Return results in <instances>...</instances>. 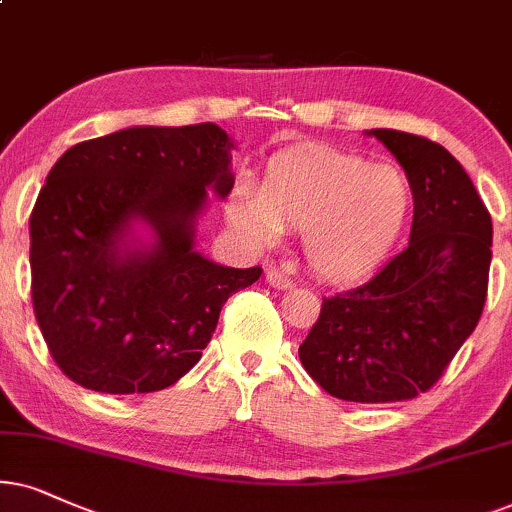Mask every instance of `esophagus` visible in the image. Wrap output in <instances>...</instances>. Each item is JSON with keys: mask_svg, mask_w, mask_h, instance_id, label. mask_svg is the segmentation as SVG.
<instances>
[{"mask_svg": "<svg viewBox=\"0 0 512 512\" xmlns=\"http://www.w3.org/2000/svg\"><path fill=\"white\" fill-rule=\"evenodd\" d=\"M267 283L269 286H274V288H278V290H286V288H293V281H290V278L283 274V271H278V269H269L267 274Z\"/></svg>", "mask_w": 512, "mask_h": 512, "instance_id": "esophagus-1", "label": "esophagus"}]
</instances>
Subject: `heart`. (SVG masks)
<instances>
[{
  "mask_svg": "<svg viewBox=\"0 0 512 512\" xmlns=\"http://www.w3.org/2000/svg\"><path fill=\"white\" fill-rule=\"evenodd\" d=\"M409 208L399 167L321 146L278 155L262 186L241 181L229 219L257 245L276 243L283 226L302 229L309 267L328 281H354L385 260Z\"/></svg>",
  "mask_w": 512,
  "mask_h": 512,
  "instance_id": "obj_1",
  "label": "heart"
}]
</instances>
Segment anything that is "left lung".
<instances>
[{
  "mask_svg": "<svg viewBox=\"0 0 512 512\" xmlns=\"http://www.w3.org/2000/svg\"><path fill=\"white\" fill-rule=\"evenodd\" d=\"M413 193L409 248L364 286L323 297L300 361L323 390L359 404L428 392L480 321L491 217L463 165L435 141L371 129Z\"/></svg>",
  "mask_w": 512,
  "mask_h": 512,
  "instance_id": "1",
  "label": "left lung"
}]
</instances>
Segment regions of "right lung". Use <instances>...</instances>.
<instances>
[{
	"mask_svg": "<svg viewBox=\"0 0 512 512\" xmlns=\"http://www.w3.org/2000/svg\"><path fill=\"white\" fill-rule=\"evenodd\" d=\"M231 148L215 122L129 127L51 167L30 215L32 307L73 383L108 394L174 385L198 364L224 302L260 278V267H222L196 250L208 191L234 189Z\"/></svg>",
	"mask_w": 512,
	"mask_h": 512,
	"instance_id": "right-lung-1",
	"label": "right lung"
}]
</instances>
